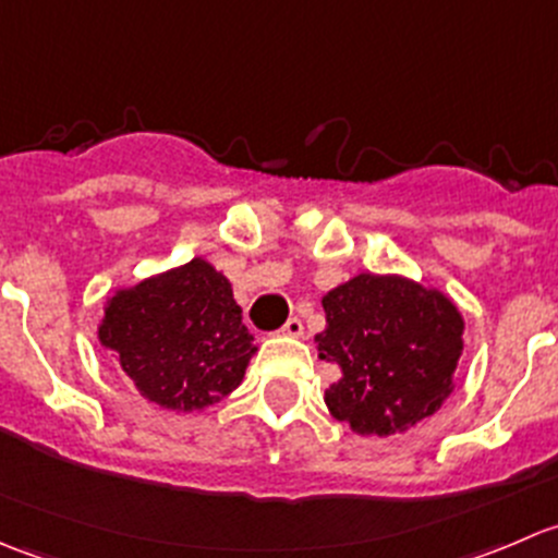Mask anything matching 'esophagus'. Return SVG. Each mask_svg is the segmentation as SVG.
<instances>
[{
  "label": "esophagus",
  "instance_id": "esophagus-1",
  "mask_svg": "<svg viewBox=\"0 0 558 558\" xmlns=\"http://www.w3.org/2000/svg\"><path fill=\"white\" fill-rule=\"evenodd\" d=\"M280 335H283V337H305V326H302L300 318H289L283 324V329H280Z\"/></svg>",
  "mask_w": 558,
  "mask_h": 558
}]
</instances>
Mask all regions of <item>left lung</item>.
I'll return each mask as SVG.
<instances>
[{"mask_svg": "<svg viewBox=\"0 0 558 558\" xmlns=\"http://www.w3.org/2000/svg\"><path fill=\"white\" fill-rule=\"evenodd\" d=\"M318 359L340 367L326 388L331 418L356 435L388 437L435 415L453 393L464 315L435 286L404 275L359 272L320 300Z\"/></svg>", "mask_w": 558, "mask_h": 558, "instance_id": "1", "label": "left lung"}]
</instances>
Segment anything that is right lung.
Instances as JSON below:
<instances>
[{
	"instance_id": "1",
	"label": "right lung",
	"mask_w": 558,
	"mask_h": 558,
	"mask_svg": "<svg viewBox=\"0 0 558 558\" xmlns=\"http://www.w3.org/2000/svg\"><path fill=\"white\" fill-rule=\"evenodd\" d=\"M97 340L140 397L170 413L221 402L256 353L232 283L202 256L112 291Z\"/></svg>"
}]
</instances>
